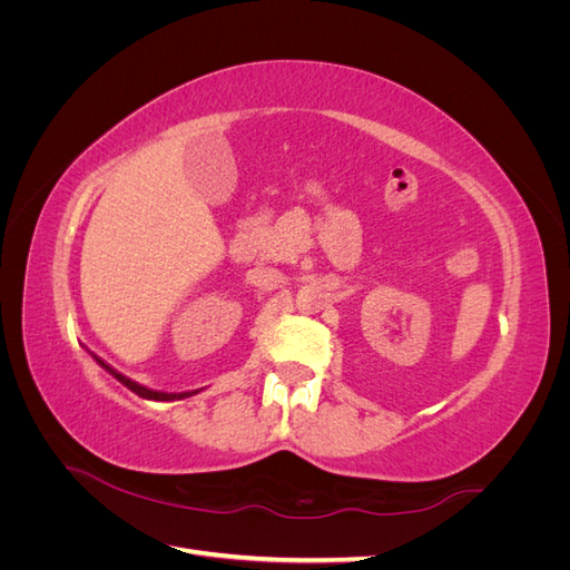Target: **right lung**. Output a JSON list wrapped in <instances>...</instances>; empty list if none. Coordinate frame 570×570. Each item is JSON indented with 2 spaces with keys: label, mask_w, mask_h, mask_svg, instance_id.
I'll use <instances>...</instances> for the list:
<instances>
[{
  "label": "right lung",
  "mask_w": 570,
  "mask_h": 570,
  "mask_svg": "<svg viewBox=\"0 0 570 570\" xmlns=\"http://www.w3.org/2000/svg\"><path fill=\"white\" fill-rule=\"evenodd\" d=\"M97 364L101 366V368H107L118 383H124L128 390H132L135 394H140L142 400H154V402H174V400H185V396H193V394H197L199 390H193V392H157V390H149V387H145V385H137L135 381H130V377H126L124 373H118V371H114L109 364H105V361H97Z\"/></svg>",
  "instance_id": "obj_1"
}]
</instances>
